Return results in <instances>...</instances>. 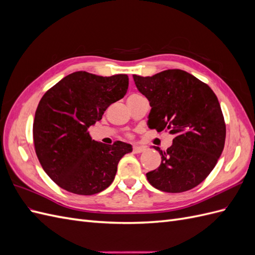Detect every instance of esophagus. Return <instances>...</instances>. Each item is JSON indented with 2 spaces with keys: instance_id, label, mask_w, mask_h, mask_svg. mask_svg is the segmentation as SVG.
I'll return each instance as SVG.
<instances>
[{
  "instance_id": "1",
  "label": "esophagus",
  "mask_w": 255,
  "mask_h": 255,
  "mask_svg": "<svg viewBox=\"0 0 255 255\" xmlns=\"http://www.w3.org/2000/svg\"><path fill=\"white\" fill-rule=\"evenodd\" d=\"M144 148L143 146H139V145H134L133 146V152L134 153H136V154H138V153H142V152H144Z\"/></svg>"
}]
</instances>
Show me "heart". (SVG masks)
<instances>
[{"label":"heart","mask_w":255,"mask_h":255,"mask_svg":"<svg viewBox=\"0 0 255 255\" xmlns=\"http://www.w3.org/2000/svg\"><path fill=\"white\" fill-rule=\"evenodd\" d=\"M139 95H132V96H129L128 97V99H132V98H135V97H138Z\"/></svg>","instance_id":"1"}]
</instances>
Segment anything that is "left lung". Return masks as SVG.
I'll list each match as a JSON object with an SVG mask.
<instances>
[{
	"label": "left lung",
	"mask_w": 255,
	"mask_h": 255,
	"mask_svg": "<svg viewBox=\"0 0 255 255\" xmlns=\"http://www.w3.org/2000/svg\"><path fill=\"white\" fill-rule=\"evenodd\" d=\"M133 79L152 107L149 128L174 135L167 150L154 148L161 163L146 179L153 187L172 194L198 186L225 148L227 129L217 97L207 84L180 69Z\"/></svg>",
	"instance_id": "left-lung-1"
}]
</instances>
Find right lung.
<instances>
[{"mask_svg": "<svg viewBox=\"0 0 255 255\" xmlns=\"http://www.w3.org/2000/svg\"><path fill=\"white\" fill-rule=\"evenodd\" d=\"M128 88L127 74L78 71L43 95L35 113L34 146L43 170L60 188L91 196L113 183L120 159L132 152V145L92 140L88 128L126 96Z\"/></svg>", "mask_w": 255, "mask_h": 255, "instance_id": "right-lung-1", "label": "right lung"}]
</instances>
